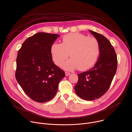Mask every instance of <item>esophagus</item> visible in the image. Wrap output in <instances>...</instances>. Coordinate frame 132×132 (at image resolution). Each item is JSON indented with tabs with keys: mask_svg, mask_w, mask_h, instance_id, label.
Returning a JSON list of instances; mask_svg holds the SVG:
<instances>
[{
	"mask_svg": "<svg viewBox=\"0 0 132 132\" xmlns=\"http://www.w3.org/2000/svg\"><path fill=\"white\" fill-rule=\"evenodd\" d=\"M70 74V72H67V71H65V75L66 76H69V75Z\"/></svg>",
	"mask_w": 132,
	"mask_h": 132,
	"instance_id": "34e87169",
	"label": "esophagus"
}]
</instances>
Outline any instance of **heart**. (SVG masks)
Returning <instances> with one entry per match:
<instances>
[{"label": "heart", "mask_w": 132, "mask_h": 132, "mask_svg": "<svg viewBox=\"0 0 132 132\" xmlns=\"http://www.w3.org/2000/svg\"><path fill=\"white\" fill-rule=\"evenodd\" d=\"M53 61L60 66L68 58L62 67L71 70L78 68L85 70L92 67L97 62L100 52L99 41L95 37H88L80 33H73L65 35L62 43H54L51 48Z\"/></svg>", "instance_id": "b5f03b06"}]
</instances>
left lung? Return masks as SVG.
<instances>
[{"label":"left lung","instance_id":"1","mask_svg":"<svg viewBox=\"0 0 132 132\" xmlns=\"http://www.w3.org/2000/svg\"><path fill=\"white\" fill-rule=\"evenodd\" d=\"M100 44L99 57L93 67L78 73L75 86L77 96L92 101L99 99L108 91L117 71V56L110 42L103 35L89 30Z\"/></svg>","mask_w":132,"mask_h":132}]
</instances>
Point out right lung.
<instances>
[{
    "mask_svg": "<svg viewBox=\"0 0 132 132\" xmlns=\"http://www.w3.org/2000/svg\"><path fill=\"white\" fill-rule=\"evenodd\" d=\"M59 34L39 32L28 38L19 50L15 78L26 95L43 103L57 93L65 72L52 61L51 48Z\"/></svg>",
    "mask_w": 132,
    "mask_h": 132,
    "instance_id": "obj_1",
    "label": "right lung"
}]
</instances>
